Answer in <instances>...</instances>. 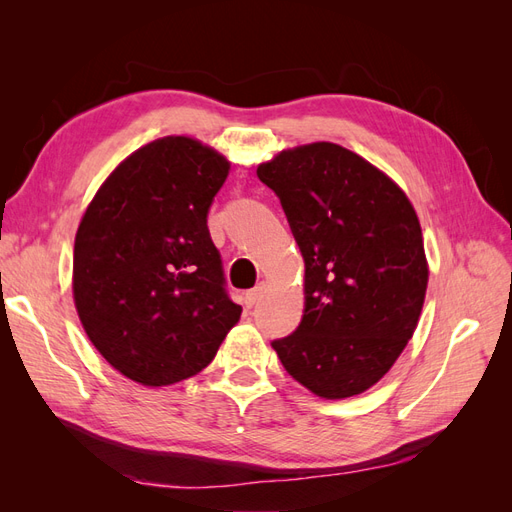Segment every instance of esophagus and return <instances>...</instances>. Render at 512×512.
Instances as JSON below:
<instances>
[{"instance_id": "1", "label": "esophagus", "mask_w": 512, "mask_h": 512, "mask_svg": "<svg viewBox=\"0 0 512 512\" xmlns=\"http://www.w3.org/2000/svg\"><path fill=\"white\" fill-rule=\"evenodd\" d=\"M265 290H267V284H265V282H260L256 288L247 290V292H245V305L252 307L254 303H258V299L262 297V294H265Z\"/></svg>"}]
</instances>
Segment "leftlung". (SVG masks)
I'll list each match as a JSON object with an SVG mask.
<instances>
[{
  "instance_id": "left-lung-1",
  "label": "left lung",
  "mask_w": 512,
  "mask_h": 512,
  "mask_svg": "<svg viewBox=\"0 0 512 512\" xmlns=\"http://www.w3.org/2000/svg\"><path fill=\"white\" fill-rule=\"evenodd\" d=\"M256 173L280 196L305 260L303 320L271 346L314 395H361L395 365L425 303L429 265L410 198L327 141L284 149Z\"/></svg>"
}]
</instances>
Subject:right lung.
I'll return each mask as SVG.
<instances>
[{
	"label": "right lung",
	"mask_w": 512,
	"mask_h": 512,
	"mask_svg": "<svg viewBox=\"0 0 512 512\" xmlns=\"http://www.w3.org/2000/svg\"><path fill=\"white\" fill-rule=\"evenodd\" d=\"M230 162L190 136L136 149L104 179L74 239L72 294L119 374L168 386L203 371L241 318L207 228Z\"/></svg>",
	"instance_id": "right-lung-1"
}]
</instances>
